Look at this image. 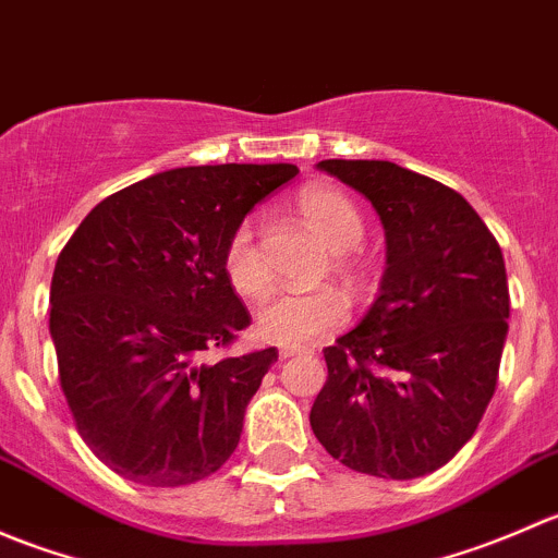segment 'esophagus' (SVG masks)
<instances>
[{"label":"esophagus","instance_id":"1","mask_svg":"<svg viewBox=\"0 0 558 558\" xmlns=\"http://www.w3.org/2000/svg\"><path fill=\"white\" fill-rule=\"evenodd\" d=\"M280 356L283 359H289V356H296V353H305V351H300V348H280Z\"/></svg>","mask_w":558,"mask_h":558}]
</instances>
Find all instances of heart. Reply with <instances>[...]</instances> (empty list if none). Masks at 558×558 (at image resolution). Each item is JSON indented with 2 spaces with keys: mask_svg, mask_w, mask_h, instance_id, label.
I'll return each instance as SVG.
<instances>
[{
  "mask_svg": "<svg viewBox=\"0 0 558 558\" xmlns=\"http://www.w3.org/2000/svg\"><path fill=\"white\" fill-rule=\"evenodd\" d=\"M296 207H300V216L307 229L331 253H348L362 243V213L342 191L331 189V185H307L300 194ZM223 272H227L229 286L247 300H256L267 291V267H264L262 251H258L253 229L247 223L234 229L223 247ZM345 320L348 302L340 291L315 289L302 291V294L280 291L258 307L256 329L264 340L275 342V345L302 348L340 329Z\"/></svg>",
  "mask_w": 558,
  "mask_h": 558,
  "instance_id": "b5f03b06",
  "label": "heart"
}]
</instances>
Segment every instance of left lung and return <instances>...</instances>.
<instances>
[{"label": "left lung", "instance_id": "1", "mask_svg": "<svg viewBox=\"0 0 558 558\" xmlns=\"http://www.w3.org/2000/svg\"><path fill=\"white\" fill-rule=\"evenodd\" d=\"M318 170L369 199L386 232L380 294L324 351L313 435L364 475L413 481L453 459L494 397L508 340L505 258L470 202L393 161Z\"/></svg>", "mask_w": 558, "mask_h": 558}]
</instances>
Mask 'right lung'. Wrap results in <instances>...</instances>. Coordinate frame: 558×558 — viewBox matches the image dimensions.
I'll return each instance as SVG.
<instances>
[{
	"label": "right lung",
	"instance_id": "obj_1",
	"mask_svg": "<svg viewBox=\"0 0 558 558\" xmlns=\"http://www.w3.org/2000/svg\"><path fill=\"white\" fill-rule=\"evenodd\" d=\"M294 165L156 172L99 202L50 283L59 384L86 446L143 486H189L238 448L275 348L202 362L251 313L223 272L245 216Z\"/></svg>",
	"mask_w": 558,
	"mask_h": 558
}]
</instances>
